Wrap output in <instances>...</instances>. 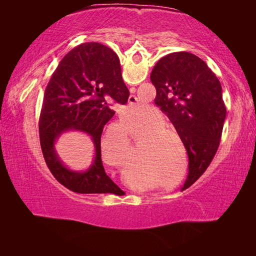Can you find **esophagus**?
I'll return each instance as SVG.
<instances>
[{"mask_svg": "<svg viewBox=\"0 0 256 256\" xmlns=\"http://www.w3.org/2000/svg\"><path fill=\"white\" fill-rule=\"evenodd\" d=\"M131 92H133V89H131ZM128 104H130V107H131V108L136 106V96H134V94H131V96H130V98H128Z\"/></svg>", "mask_w": 256, "mask_h": 256, "instance_id": "esophagus-1", "label": "esophagus"}]
</instances>
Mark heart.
Instances as JSON below:
<instances>
[{
  "mask_svg": "<svg viewBox=\"0 0 256 256\" xmlns=\"http://www.w3.org/2000/svg\"><path fill=\"white\" fill-rule=\"evenodd\" d=\"M144 107V106H142ZM123 124L130 136L138 146L133 159V175L154 177L157 172H177L178 162L170 157L172 148V138L166 134L174 133V128L162 126L164 120L159 115H149L141 118H123ZM128 146V136L122 125H114L108 128L102 138V154L116 166L123 164L125 150ZM174 175V174H168Z\"/></svg>",
  "mask_w": 256,
  "mask_h": 256,
  "instance_id": "heart-1",
  "label": "heart"
}]
</instances>
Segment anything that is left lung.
<instances>
[{"mask_svg": "<svg viewBox=\"0 0 256 256\" xmlns=\"http://www.w3.org/2000/svg\"><path fill=\"white\" fill-rule=\"evenodd\" d=\"M150 79L157 90L154 102L170 120L188 151V180L193 183L218 150L226 118L222 84L204 60L188 52L164 56Z\"/></svg>", "mask_w": 256, "mask_h": 256, "instance_id": "8db88e82", "label": "left lung"}]
</instances>
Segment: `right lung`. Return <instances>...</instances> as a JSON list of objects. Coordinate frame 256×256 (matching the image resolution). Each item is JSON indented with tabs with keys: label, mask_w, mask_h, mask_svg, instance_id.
Listing matches in <instances>:
<instances>
[{
	"label": "right lung",
	"mask_w": 256,
	"mask_h": 256,
	"mask_svg": "<svg viewBox=\"0 0 256 256\" xmlns=\"http://www.w3.org/2000/svg\"><path fill=\"white\" fill-rule=\"evenodd\" d=\"M128 96L118 56L110 47L81 44L60 60L46 86L40 118L42 154L60 184L76 193L123 196L104 170L100 138L104 126L115 114L112 102L126 104ZM68 130L84 132L94 142V162L84 172L68 170L56 152V141Z\"/></svg>",
	"instance_id": "1"
}]
</instances>
